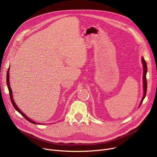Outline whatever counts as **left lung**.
I'll use <instances>...</instances> for the list:
<instances>
[{
    "mask_svg": "<svg viewBox=\"0 0 157 157\" xmlns=\"http://www.w3.org/2000/svg\"><path fill=\"white\" fill-rule=\"evenodd\" d=\"M141 61H142V63L143 65V98L142 100L140 102V106L141 105V104L143 102V101L144 100V98H145L146 94H147V77H146V75H147V63L146 61L144 60V58L142 57L141 59Z\"/></svg>",
    "mask_w": 157,
    "mask_h": 157,
    "instance_id": "1",
    "label": "left lung"
}]
</instances>
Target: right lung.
<instances>
[{"label": "right lung", "instance_id": "obj_1", "mask_svg": "<svg viewBox=\"0 0 157 157\" xmlns=\"http://www.w3.org/2000/svg\"><path fill=\"white\" fill-rule=\"evenodd\" d=\"M6 80H7V87H8V89H9V95H10V101H11V102L12 104H13V105L14 106V107L16 109V110L17 111H18L24 117H25L28 121H29L30 123H33V124H40L41 123H36L35 121H34L30 119L28 116H26L25 114H24L22 112H21V111L19 109L18 107L17 106V105L16 104V103L14 102V99H13V92H12V89L10 88V83H9V68H8V70H7V77H6Z\"/></svg>", "mask_w": 157, "mask_h": 157}]
</instances>
